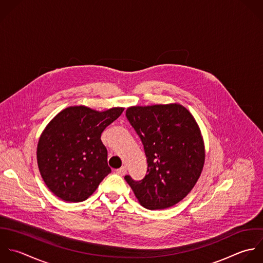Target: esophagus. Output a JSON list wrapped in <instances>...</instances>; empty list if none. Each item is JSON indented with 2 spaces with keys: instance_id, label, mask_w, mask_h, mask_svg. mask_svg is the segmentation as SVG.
Segmentation results:
<instances>
[{
  "instance_id": "1",
  "label": "esophagus",
  "mask_w": 263,
  "mask_h": 263,
  "mask_svg": "<svg viewBox=\"0 0 263 263\" xmlns=\"http://www.w3.org/2000/svg\"><path fill=\"white\" fill-rule=\"evenodd\" d=\"M116 172H117L119 175L124 176V175L127 173V168H126L125 166H123V167H121L120 169H117V170H116Z\"/></svg>"
}]
</instances>
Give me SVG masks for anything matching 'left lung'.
<instances>
[{
	"instance_id": "8db88e82",
	"label": "left lung",
	"mask_w": 263,
	"mask_h": 263,
	"mask_svg": "<svg viewBox=\"0 0 263 263\" xmlns=\"http://www.w3.org/2000/svg\"><path fill=\"white\" fill-rule=\"evenodd\" d=\"M126 117L140 137L147 159V174L125 180L146 209L174 206L194 189L205 164V145L198 123L178 103L130 106Z\"/></svg>"
}]
</instances>
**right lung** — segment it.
Listing matches in <instances>:
<instances>
[{"instance_id":"1","label":"right lung","mask_w":263,"mask_h":263,"mask_svg":"<svg viewBox=\"0 0 263 263\" xmlns=\"http://www.w3.org/2000/svg\"><path fill=\"white\" fill-rule=\"evenodd\" d=\"M124 107L98 111L79 105L58 112L42 132L36 161L47 187L66 202H83L110 173L100 137Z\"/></svg>"}]
</instances>
